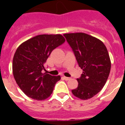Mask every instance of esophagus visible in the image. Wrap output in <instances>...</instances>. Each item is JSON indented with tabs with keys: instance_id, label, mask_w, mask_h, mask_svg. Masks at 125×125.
I'll use <instances>...</instances> for the list:
<instances>
[{
	"instance_id": "esophagus-1",
	"label": "esophagus",
	"mask_w": 125,
	"mask_h": 125,
	"mask_svg": "<svg viewBox=\"0 0 125 125\" xmlns=\"http://www.w3.org/2000/svg\"><path fill=\"white\" fill-rule=\"evenodd\" d=\"M63 76H65V74H63Z\"/></svg>"
}]
</instances>
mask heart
I'll use <instances>...</instances> for the list:
<instances>
[{"instance_id":"1","label":"heart","mask_w":125,"mask_h":125,"mask_svg":"<svg viewBox=\"0 0 125 125\" xmlns=\"http://www.w3.org/2000/svg\"><path fill=\"white\" fill-rule=\"evenodd\" d=\"M67 56L69 57V58H73V54H71V53H69L68 54H67Z\"/></svg>"}]
</instances>
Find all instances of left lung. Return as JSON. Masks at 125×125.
<instances>
[{
	"mask_svg": "<svg viewBox=\"0 0 125 125\" xmlns=\"http://www.w3.org/2000/svg\"><path fill=\"white\" fill-rule=\"evenodd\" d=\"M61 35H39L17 49L13 59V74L20 89L31 99L42 101L52 93L60 75H52L45 63L51 52L63 43Z\"/></svg>",
	"mask_w": 125,
	"mask_h": 125,
	"instance_id": "8db88e82",
	"label": "left lung"
}]
</instances>
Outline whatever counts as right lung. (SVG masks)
<instances>
[{"mask_svg": "<svg viewBox=\"0 0 125 125\" xmlns=\"http://www.w3.org/2000/svg\"><path fill=\"white\" fill-rule=\"evenodd\" d=\"M82 72L77 78L78 87L73 89L75 97L87 100L103 88L110 72L111 62L106 48L102 42L83 33L64 35Z\"/></svg>", "mask_w": 125, "mask_h": 125, "instance_id": "obj_1", "label": "right lung"}]
</instances>
